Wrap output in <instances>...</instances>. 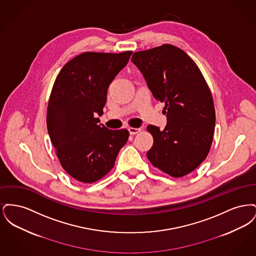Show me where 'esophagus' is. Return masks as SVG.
Returning a JSON list of instances; mask_svg holds the SVG:
<instances>
[{"label": "esophagus", "instance_id": "1", "mask_svg": "<svg viewBox=\"0 0 256 256\" xmlns=\"http://www.w3.org/2000/svg\"><path fill=\"white\" fill-rule=\"evenodd\" d=\"M141 130V128H128V132L132 135H135Z\"/></svg>", "mask_w": 256, "mask_h": 256}]
</instances>
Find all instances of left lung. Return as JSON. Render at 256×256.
Returning <instances> with one entry per match:
<instances>
[{"label": "left lung", "instance_id": "1", "mask_svg": "<svg viewBox=\"0 0 256 256\" xmlns=\"http://www.w3.org/2000/svg\"><path fill=\"white\" fill-rule=\"evenodd\" d=\"M132 61L167 116L163 130L146 126L154 137L146 156L164 172L183 176L206 158L212 144L216 118L209 87L192 58L172 45L134 52Z\"/></svg>", "mask_w": 256, "mask_h": 256}]
</instances>
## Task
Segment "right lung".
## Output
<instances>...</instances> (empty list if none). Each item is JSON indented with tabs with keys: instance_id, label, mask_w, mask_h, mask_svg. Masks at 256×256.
<instances>
[{
	"instance_id": "add662e5",
	"label": "right lung",
	"mask_w": 256,
	"mask_h": 256,
	"mask_svg": "<svg viewBox=\"0 0 256 256\" xmlns=\"http://www.w3.org/2000/svg\"><path fill=\"white\" fill-rule=\"evenodd\" d=\"M132 54H82L64 65L52 86L50 138L63 169L80 182L106 176L128 139L126 130H110L96 117L104 114L108 86Z\"/></svg>"
}]
</instances>
